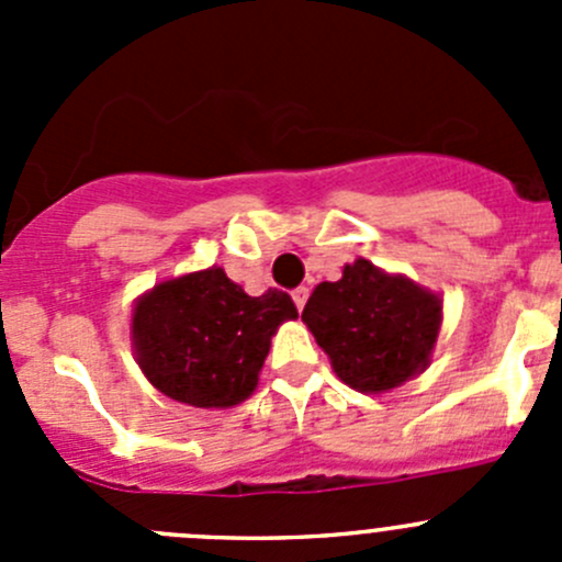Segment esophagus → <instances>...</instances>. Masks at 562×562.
<instances>
[{
    "instance_id": "obj_1",
    "label": "esophagus",
    "mask_w": 562,
    "mask_h": 562,
    "mask_svg": "<svg viewBox=\"0 0 562 562\" xmlns=\"http://www.w3.org/2000/svg\"><path fill=\"white\" fill-rule=\"evenodd\" d=\"M307 299H310V288H296V291H293V304H296V310H304Z\"/></svg>"
}]
</instances>
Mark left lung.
Returning <instances> with one entry per match:
<instances>
[{
    "label": "left lung",
    "mask_w": 562,
    "mask_h": 562,
    "mask_svg": "<svg viewBox=\"0 0 562 562\" xmlns=\"http://www.w3.org/2000/svg\"><path fill=\"white\" fill-rule=\"evenodd\" d=\"M302 321L345 386L386 394L432 364L443 299L411 277L356 258L337 282L315 288Z\"/></svg>",
    "instance_id": "obj_1"
}]
</instances>
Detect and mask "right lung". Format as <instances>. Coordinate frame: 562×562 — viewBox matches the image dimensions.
Returning <instances> with one entry per match:
<instances>
[{"label": "right lung", "instance_id": "obj_1", "mask_svg": "<svg viewBox=\"0 0 562 562\" xmlns=\"http://www.w3.org/2000/svg\"><path fill=\"white\" fill-rule=\"evenodd\" d=\"M277 288L247 296L220 266L157 282L135 299L130 345L146 381L176 402L225 411L258 389L271 337L296 321Z\"/></svg>", "mask_w": 562, "mask_h": 562}]
</instances>
